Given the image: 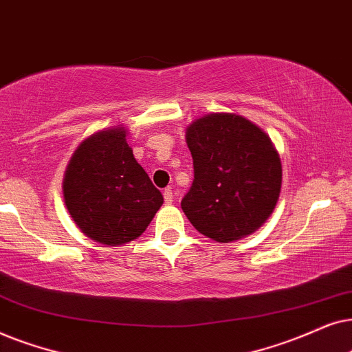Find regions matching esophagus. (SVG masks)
I'll use <instances>...</instances> for the list:
<instances>
[{"instance_id":"1","label":"esophagus","mask_w":352,"mask_h":352,"mask_svg":"<svg viewBox=\"0 0 352 352\" xmlns=\"http://www.w3.org/2000/svg\"><path fill=\"white\" fill-rule=\"evenodd\" d=\"M164 201H166L167 204H172L173 203V191H172V188L164 190Z\"/></svg>"}]
</instances>
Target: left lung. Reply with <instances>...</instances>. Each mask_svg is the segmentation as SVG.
<instances>
[{"mask_svg": "<svg viewBox=\"0 0 352 352\" xmlns=\"http://www.w3.org/2000/svg\"><path fill=\"white\" fill-rule=\"evenodd\" d=\"M195 179L182 199L193 227L219 243L256 232L274 212L282 164L270 138L245 117L209 114L186 130Z\"/></svg>", "mask_w": 352, "mask_h": 352, "instance_id": "8db88e82", "label": "left lung"}]
</instances>
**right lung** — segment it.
<instances>
[{
	"mask_svg": "<svg viewBox=\"0 0 352 352\" xmlns=\"http://www.w3.org/2000/svg\"><path fill=\"white\" fill-rule=\"evenodd\" d=\"M64 199L78 228L109 246L138 238L164 203L119 127L77 148L65 170Z\"/></svg>",
	"mask_w": 352,
	"mask_h": 352,
	"instance_id": "1",
	"label": "right lung"
}]
</instances>
